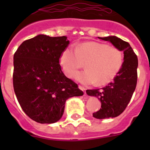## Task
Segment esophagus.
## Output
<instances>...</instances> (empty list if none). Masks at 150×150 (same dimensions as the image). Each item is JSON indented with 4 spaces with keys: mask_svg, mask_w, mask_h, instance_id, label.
Returning <instances> with one entry per match:
<instances>
[{
    "mask_svg": "<svg viewBox=\"0 0 150 150\" xmlns=\"http://www.w3.org/2000/svg\"><path fill=\"white\" fill-rule=\"evenodd\" d=\"M79 88H80V89H81V90H82V91H83V92H84V93H85V94H86V88H84V87H83V86H79Z\"/></svg>",
    "mask_w": 150,
    "mask_h": 150,
    "instance_id": "34e87169",
    "label": "esophagus"
}]
</instances>
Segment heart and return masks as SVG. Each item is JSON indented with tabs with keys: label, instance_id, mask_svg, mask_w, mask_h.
Listing matches in <instances>:
<instances>
[{
	"label": "heart",
	"instance_id": "obj_1",
	"mask_svg": "<svg viewBox=\"0 0 150 150\" xmlns=\"http://www.w3.org/2000/svg\"><path fill=\"white\" fill-rule=\"evenodd\" d=\"M60 64L65 74L73 78L85 63L86 70L78 72L75 79L85 85L103 86L113 81L121 70L123 53L117 47L98 42H86L76 48L69 46L62 53Z\"/></svg>",
	"mask_w": 150,
	"mask_h": 150
}]
</instances>
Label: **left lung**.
Segmentation results:
<instances>
[{
    "label": "left lung",
    "mask_w": 150,
    "mask_h": 150,
    "mask_svg": "<svg viewBox=\"0 0 150 150\" xmlns=\"http://www.w3.org/2000/svg\"><path fill=\"white\" fill-rule=\"evenodd\" d=\"M99 38L110 42L124 54L123 65L112 82L102 88L86 90L88 95L96 96L102 103L100 110L93 113V117L106 119L120 115L131 101L137 87L138 58L128 42L116 36Z\"/></svg>",
    "instance_id": "8db88e82"
}]
</instances>
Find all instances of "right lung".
<instances>
[{"instance_id":"add662e5","label":"right lung","mask_w":150,"mask_h":150,"mask_svg":"<svg viewBox=\"0 0 150 150\" xmlns=\"http://www.w3.org/2000/svg\"><path fill=\"white\" fill-rule=\"evenodd\" d=\"M69 41L66 36L39 35L25 40L13 55V86L25 114L40 123H54L62 116L67 99L83 96L67 78L59 59Z\"/></svg>"}]
</instances>
